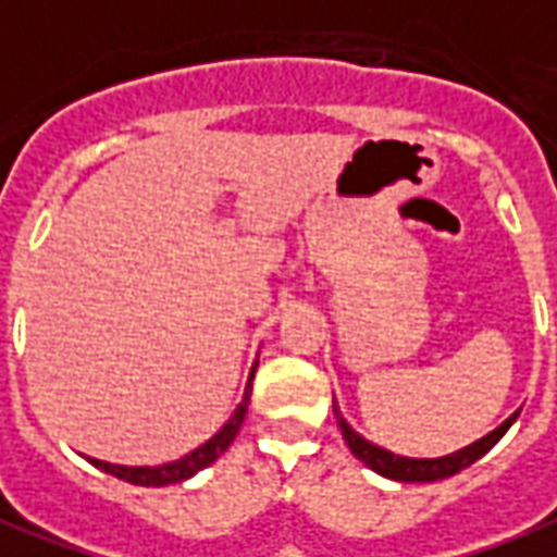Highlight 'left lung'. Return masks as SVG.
<instances>
[{
  "label": "left lung",
  "instance_id": "obj_1",
  "mask_svg": "<svg viewBox=\"0 0 557 557\" xmlns=\"http://www.w3.org/2000/svg\"><path fill=\"white\" fill-rule=\"evenodd\" d=\"M333 413H336V422H339L342 440L348 443V448H351V455L357 457V460H362L366 467L374 469L377 475L393 478V481H407V484H410V481H419V484H422V481H440V478H448L455 475V472H460V469L472 467L478 457H484L490 448L496 446L498 440L505 436V431L513 425V419L520 416L513 413L508 422H502L496 431H490L487 436H481L478 443L460 448V451H451V455L446 457H401L393 455V451H386V448L374 446L369 440H362V436L342 419L336 407H333Z\"/></svg>",
  "mask_w": 557,
  "mask_h": 557
}]
</instances>
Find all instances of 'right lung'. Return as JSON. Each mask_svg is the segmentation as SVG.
Wrapping results in <instances>:
<instances>
[{"label":"right lung","instance_id":"add662e5","mask_svg":"<svg viewBox=\"0 0 557 557\" xmlns=\"http://www.w3.org/2000/svg\"><path fill=\"white\" fill-rule=\"evenodd\" d=\"M253 372L257 366L250 369V377H247V389L242 405L236 407V413L226 419V425L218 431L212 440H206L203 446L195 448L191 455L180 457L174 463H162V467H117V463H106V460H97V457H88V463H94L102 472L121 478V481H129V484H138V487H164V484H176V481H185V478L197 475L200 469H206L209 463H215L218 457L224 455L230 443L236 440L238 428L245 422L247 405H250V381H253Z\"/></svg>","mask_w":557,"mask_h":557}]
</instances>
